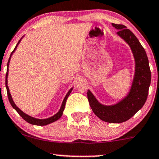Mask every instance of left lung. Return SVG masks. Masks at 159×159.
<instances>
[{
    "instance_id": "8db88e82",
    "label": "left lung",
    "mask_w": 159,
    "mask_h": 159,
    "mask_svg": "<svg viewBox=\"0 0 159 159\" xmlns=\"http://www.w3.org/2000/svg\"><path fill=\"white\" fill-rule=\"evenodd\" d=\"M118 30L117 35L130 47L135 59V74L127 96L112 105H104L95 98L89 89L87 98L92 110L102 121L109 123H122L133 117L146 102L151 81L148 58L144 47L127 26L112 24Z\"/></svg>"
}]
</instances>
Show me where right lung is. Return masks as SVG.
Returning <instances> with one entry per match:
<instances>
[{"instance_id": "add662e5", "label": "right lung", "mask_w": 159, "mask_h": 159, "mask_svg": "<svg viewBox=\"0 0 159 159\" xmlns=\"http://www.w3.org/2000/svg\"><path fill=\"white\" fill-rule=\"evenodd\" d=\"M24 37V36H23ZM23 38H20V40H19L18 43H17L16 47H15V48L14 49V50L12 51V52L11 53L10 55V57H9V61H8V63H7V74H6V88H7V95H8V98H9V102H10L11 105H12V107L13 108L15 109V110L18 112V113L20 115L21 117L24 118L26 121H27L28 123L31 124H33V125H38V126H44V125H47V124H51V123H53V122L56 121L57 120H58L59 118H60L61 116H62L63 115V112H64V108H65V104H66V99L68 98L69 95H70V93H71V92L72 90V89H73V87H72L71 89H70V90L68 91V93H66V96H65V98L64 100H63V102H62V104H61V108L60 110L58 112H57L56 114L54 115V116H51V117H49L48 118H44V119H39V118H33L32 117V116H29V115L24 113V112H23L22 110H20V109H19L18 107L16 106V104H15V102L13 101V99L12 98V95L10 94V92H9V87H8V80H7V78H8V74H9V62H10V59H11V57H12V55L13 53H14V52L15 51V49H16L17 47H18L19 43H20V41H21Z\"/></svg>"}]
</instances>
